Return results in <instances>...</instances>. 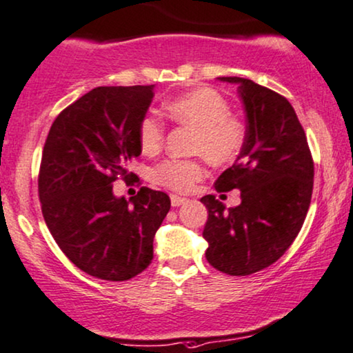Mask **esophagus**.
<instances>
[{
    "mask_svg": "<svg viewBox=\"0 0 353 353\" xmlns=\"http://www.w3.org/2000/svg\"><path fill=\"white\" fill-rule=\"evenodd\" d=\"M185 202H187V199H184V197H179V195H171L172 207H181V205H184Z\"/></svg>",
    "mask_w": 353,
    "mask_h": 353,
    "instance_id": "34e87169",
    "label": "esophagus"
}]
</instances>
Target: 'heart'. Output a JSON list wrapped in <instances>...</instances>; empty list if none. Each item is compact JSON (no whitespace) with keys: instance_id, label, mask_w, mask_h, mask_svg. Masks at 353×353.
<instances>
[{"instance_id":"obj_1","label":"heart","mask_w":353,"mask_h":353,"mask_svg":"<svg viewBox=\"0 0 353 353\" xmlns=\"http://www.w3.org/2000/svg\"><path fill=\"white\" fill-rule=\"evenodd\" d=\"M168 114L182 125L197 130L194 153L203 154L212 163L225 164L238 158L244 146L243 123L230 117L228 101L210 88H200L187 92L168 104ZM164 127L156 117H145L140 123V145L146 153H153L163 145ZM205 168L200 161L169 159L154 169L158 184L177 192L192 189L202 179Z\"/></svg>"}]
</instances>
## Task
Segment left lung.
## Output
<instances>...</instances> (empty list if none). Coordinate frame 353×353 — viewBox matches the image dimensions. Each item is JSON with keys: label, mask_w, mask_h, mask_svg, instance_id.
<instances>
[{"label": "left lung", "mask_w": 353, "mask_h": 353, "mask_svg": "<svg viewBox=\"0 0 353 353\" xmlns=\"http://www.w3.org/2000/svg\"><path fill=\"white\" fill-rule=\"evenodd\" d=\"M246 138L236 164L218 177V192L241 190L238 207L205 195L208 264L228 275H251L274 264L300 233L313 194L314 164L295 109L269 88L238 77Z\"/></svg>", "instance_id": "obj_1"}]
</instances>
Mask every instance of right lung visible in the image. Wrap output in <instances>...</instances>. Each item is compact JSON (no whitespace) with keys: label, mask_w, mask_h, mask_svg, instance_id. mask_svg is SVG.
Returning a JSON list of instances; mask_svg holds the SVG:
<instances>
[{"label":"right lung","mask_w":353,"mask_h":353,"mask_svg":"<svg viewBox=\"0 0 353 353\" xmlns=\"http://www.w3.org/2000/svg\"><path fill=\"white\" fill-rule=\"evenodd\" d=\"M153 91L154 84L92 89L58 115L43 146V218L65 256L96 279L123 282L143 272L171 208L164 192L141 187L125 200L112 185L128 179V163L141 154L140 123Z\"/></svg>","instance_id":"obj_1"}]
</instances>
